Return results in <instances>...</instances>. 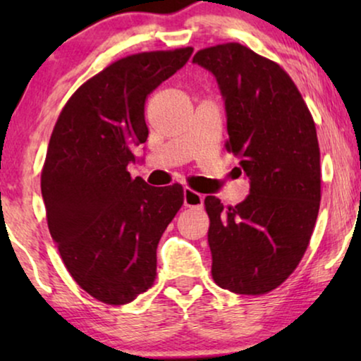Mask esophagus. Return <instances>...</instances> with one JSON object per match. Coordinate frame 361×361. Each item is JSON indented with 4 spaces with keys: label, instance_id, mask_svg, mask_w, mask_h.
I'll use <instances>...</instances> for the list:
<instances>
[{
    "label": "esophagus",
    "instance_id": "esophagus-1",
    "mask_svg": "<svg viewBox=\"0 0 361 361\" xmlns=\"http://www.w3.org/2000/svg\"><path fill=\"white\" fill-rule=\"evenodd\" d=\"M184 205L200 209V207L204 205V195H200L199 192L192 190L190 187H185L184 189Z\"/></svg>",
    "mask_w": 361,
    "mask_h": 361
}]
</instances>
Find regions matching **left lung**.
<instances>
[{
	"mask_svg": "<svg viewBox=\"0 0 361 361\" xmlns=\"http://www.w3.org/2000/svg\"><path fill=\"white\" fill-rule=\"evenodd\" d=\"M214 73L225 100L226 151L240 157L250 194L235 207L205 197L212 278L235 294L261 295L284 283L307 250L320 207L314 118L278 63L238 42L192 59Z\"/></svg>",
	"mask_w": 361,
	"mask_h": 361,
	"instance_id": "obj_1",
	"label": "left lung"
}]
</instances>
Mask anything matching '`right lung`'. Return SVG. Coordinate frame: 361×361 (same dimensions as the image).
<instances>
[{
  "instance_id": "add662e5",
  "label": "right lung",
  "mask_w": 361,
  "mask_h": 361,
  "mask_svg": "<svg viewBox=\"0 0 361 361\" xmlns=\"http://www.w3.org/2000/svg\"><path fill=\"white\" fill-rule=\"evenodd\" d=\"M192 47L133 54L80 85L57 118L41 172L52 240L73 281L123 305L156 279V250L184 204V189L133 179L146 142L149 93L185 66Z\"/></svg>"
}]
</instances>
